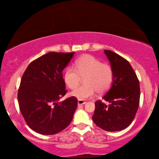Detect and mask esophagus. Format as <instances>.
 Returning <instances> with one entry per match:
<instances>
[{"instance_id":"34e87169","label":"esophagus","mask_w":159,"mask_h":159,"mask_svg":"<svg viewBox=\"0 0 159 159\" xmlns=\"http://www.w3.org/2000/svg\"><path fill=\"white\" fill-rule=\"evenodd\" d=\"M87 102L83 101V100H78V106H82L83 104H85Z\"/></svg>"}]
</instances>
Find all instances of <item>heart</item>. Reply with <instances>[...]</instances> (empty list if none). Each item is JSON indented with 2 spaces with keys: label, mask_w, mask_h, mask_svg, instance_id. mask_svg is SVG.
Here are the masks:
<instances>
[{
  "label": "heart",
  "mask_w": 159,
  "mask_h": 159,
  "mask_svg": "<svg viewBox=\"0 0 159 159\" xmlns=\"http://www.w3.org/2000/svg\"><path fill=\"white\" fill-rule=\"evenodd\" d=\"M82 78L85 79V84L78 88ZM64 80L70 89L78 88L71 92L72 96L85 100L93 97L96 91L102 94L111 88L114 70L109 64H103L93 56L84 55L76 61L75 68L68 66L65 69Z\"/></svg>",
  "instance_id": "1"
}]
</instances>
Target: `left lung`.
Instances as JSON below:
<instances>
[{
    "label": "left lung",
    "instance_id": "obj_1",
    "mask_svg": "<svg viewBox=\"0 0 159 159\" xmlns=\"http://www.w3.org/2000/svg\"><path fill=\"white\" fill-rule=\"evenodd\" d=\"M114 70L111 88L103 98L95 103L93 120L98 127L106 131H120L127 128L135 116L140 103V84L134 69L125 58L104 50Z\"/></svg>",
    "mask_w": 159,
    "mask_h": 159
}]
</instances>
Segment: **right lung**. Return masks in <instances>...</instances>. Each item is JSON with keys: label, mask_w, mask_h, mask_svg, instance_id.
<instances>
[{"label": "right lung", "mask_w": 159, "mask_h": 159, "mask_svg": "<svg viewBox=\"0 0 159 159\" xmlns=\"http://www.w3.org/2000/svg\"><path fill=\"white\" fill-rule=\"evenodd\" d=\"M72 53L49 52L29 64L18 90L19 109L27 125L42 134H54L67 127L77 107L71 96L58 103L67 93L64 70Z\"/></svg>", "instance_id": "1"}]
</instances>
